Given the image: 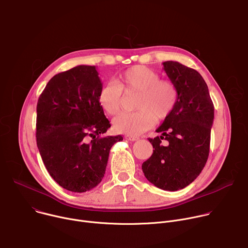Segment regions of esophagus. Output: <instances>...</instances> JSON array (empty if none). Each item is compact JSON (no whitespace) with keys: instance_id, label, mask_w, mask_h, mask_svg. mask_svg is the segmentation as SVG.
Here are the masks:
<instances>
[{"instance_id":"esophagus-1","label":"esophagus","mask_w":248,"mask_h":248,"mask_svg":"<svg viewBox=\"0 0 248 248\" xmlns=\"http://www.w3.org/2000/svg\"><path fill=\"white\" fill-rule=\"evenodd\" d=\"M125 138L128 139V140H130V141H136V140H138V137H137V136H133V135H126Z\"/></svg>"}]
</instances>
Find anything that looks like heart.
<instances>
[{
  "mask_svg": "<svg viewBox=\"0 0 248 248\" xmlns=\"http://www.w3.org/2000/svg\"><path fill=\"white\" fill-rule=\"evenodd\" d=\"M137 93L133 113H125L113 122L120 133L138 135L162 122L172 113L179 99V90L170 79H162L154 69L133 65L119 77L118 83L104 84L97 96L101 109L108 116H116L122 109L124 94Z\"/></svg>",
  "mask_w": 248,
  "mask_h": 248,
  "instance_id": "1",
  "label": "heart"
}]
</instances>
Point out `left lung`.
Instances as JSON below:
<instances>
[{
  "label": "left lung",
  "mask_w": 248,
  "mask_h": 248,
  "mask_svg": "<svg viewBox=\"0 0 248 248\" xmlns=\"http://www.w3.org/2000/svg\"><path fill=\"white\" fill-rule=\"evenodd\" d=\"M163 65L178 87L179 99L172 113L156 129L161 136L149 138L154 150L142 164V170L155 186L175 191L190 185L206 165L214 105L197 70L172 61Z\"/></svg>",
  "instance_id": "left-lung-1"
}]
</instances>
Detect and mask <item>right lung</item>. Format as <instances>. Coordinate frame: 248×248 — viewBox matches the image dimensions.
<instances>
[{"mask_svg": "<svg viewBox=\"0 0 248 248\" xmlns=\"http://www.w3.org/2000/svg\"><path fill=\"white\" fill-rule=\"evenodd\" d=\"M98 75L94 65L60 73L37 103L41 158L54 181L73 192H85L101 183L112 146L123 140L122 135L101 136L111 124L98 104L102 87Z\"/></svg>", "mask_w": 248, "mask_h": 248, "instance_id": "1", "label": "right lung"}]
</instances>
